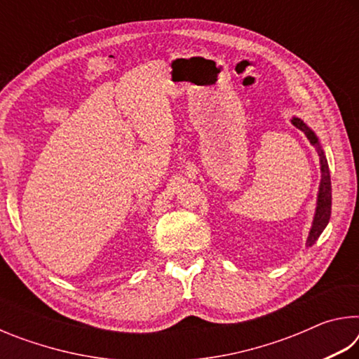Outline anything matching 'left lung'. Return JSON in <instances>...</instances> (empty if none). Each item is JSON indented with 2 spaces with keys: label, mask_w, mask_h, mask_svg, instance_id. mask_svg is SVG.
Listing matches in <instances>:
<instances>
[{
  "label": "left lung",
  "mask_w": 359,
  "mask_h": 359,
  "mask_svg": "<svg viewBox=\"0 0 359 359\" xmlns=\"http://www.w3.org/2000/svg\"><path fill=\"white\" fill-rule=\"evenodd\" d=\"M291 123H293L297 130H301L304 135L307 136L309 141L317 150V154L320 156V169H321V180H320V187H318V196H317V208H315V215H313V222H312V228L309 231V238L306 241V247H312L317 239L320 238V234L323 233V229L326 228V224L330 223L331 218V175H330V168H327V160L325 156V151L321 149V145L318 142V137L315 133L309 128V126L304 123L301 118L293 117L291 118Z\"/></svg>",
  "instance_id": "left-lung-1"
}]
</instances>
